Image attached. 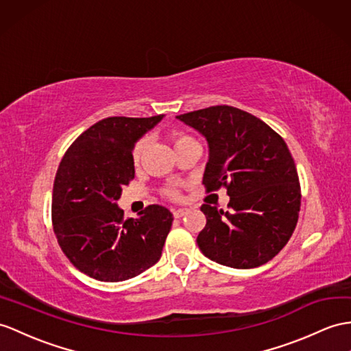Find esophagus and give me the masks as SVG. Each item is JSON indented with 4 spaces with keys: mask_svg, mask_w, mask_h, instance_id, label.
<instances>
[{
    "mask_svg": "<svg viewBox=\"0 0 351 351\" xmlns=\"http://www.w3.org/2000/svg\"><path fill=\"white\" fill-rule=\"evenodd\" d=\"M187 213V208H177V210H173V215H174V217H183L184 215Z\"/></svg>",
    "mask_w": 351,
    "mask_h": 351,
    "instance_id": "34e87169",
    "label": "esophagus"
}]
</instances>
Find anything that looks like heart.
<instances>
[{"label":"heart","instance_id":"b5f03b06","mask_svg":"<svg viewBox=\"0 0 351 351\" xmlns=\"http://www.w3.org/2000/svg\"><path fill=\"white\" fill-rule=\"evenodd\" d=\"M169 140H171V143H173V146H174L176 150L178 147L184 146L186 143L195 141L192 136L186 135L183 132H173L169 135ZM144 152H146V140H138L134 144V147L131 150V159H132L134 165H140V162L144 156ZM164 193L168 196V198H173V199H177L178 196H180V191L177 189V186H168L167 189L164 191Z\"/></svg>","mask_w":351,"mask_h":351}]
</instances>
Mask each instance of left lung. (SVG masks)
<instances>
[{"mask_svg": "<svg viewBox=\"0 0 351 351\" xmlns=\"http://www.w3.org/2000/svg\"><path fill=\"white\" fill-rule=\"evenodd\" d=\"M205 136L207 192L225 186L228 211L202 204L207 223L196 243L208 259L249 269L274 258L292 237L301 186L285 140L261 119L230 106L177 116Z\"/></svg>", "mask_w": 351, "mask_h": 351, "instance_id": "1", "label": "left lung"}]
</instances>
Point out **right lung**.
I'll use <instances>...</instances> for the list:
<instances>
[{
	"instance_id": "1",
	"label": "right lung",
	"mask_w": 351,
	"mask_h": 351,
	"mask_svg": "<svg viewBox=\"0 0 351 351\" xmlns=\"http://www.w3.org/2000/svg\"><path fill=\"white\" fill-rule=\"evenodd\" d=\"M162 119H102L65 152L53 183L52 223L64 254L83 274L116 283L160 259L171 211L155 204L138 219H123L117 199L135 176L134 144Z\"/></svg>"
}]
</instances>
